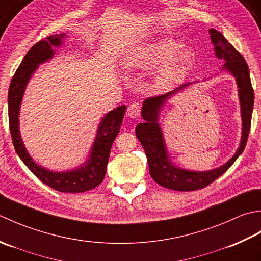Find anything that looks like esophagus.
I'll return each instance as SVG.
<instances>
[{
  "instance_id": "34e87169",
  "label": "esophagus",
  "mask_w": 261,
  "mask_h": 261,
  "mask_svg": "<svg viewBox=\"0 0 261 261\" xmlns=\"http://www.w3.org/2000/svg\"><path fill=\"white\" fill-rule=\"evenodd\" d=\"M141 109H142L141 103L138 102L132 103L128 107V109H127V115H128L130 118H138L141 115Z\"/></svg>"
}]
</instances>
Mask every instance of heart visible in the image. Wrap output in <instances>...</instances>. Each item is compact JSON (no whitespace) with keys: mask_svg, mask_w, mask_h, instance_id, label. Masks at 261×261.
<instances>
[{"mask_svg":"<svg viewBox=\"0 0 261 261\" xmlns=\"http://www.w3.org/2000/svg\"><path fill=\"white\" fill-rule=\"evenodd\" d=\"M195 60L194 51L189 47H179L177 41L160 38L138 46L124 60L128 68L151 70L160 66L156 74V86L167 88L181 80Z\"/></svg>","mask_w":261,"mask_h":261,"instance_id":"b5f03b06","label":"heart"}]
</instances>
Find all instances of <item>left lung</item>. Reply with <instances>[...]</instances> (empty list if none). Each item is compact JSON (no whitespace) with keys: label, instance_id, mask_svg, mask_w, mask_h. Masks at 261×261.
I'll return each instance as SVG.
<instances>
[{"label":"left lung","instance_id":"left-lung-1","mask_svg":"<svg viewBox=\"0 0 261 261\" xmlns=\"http://www.w3.org/2000/svg\"><path fill=\"white\" fill-rule=\"evenodd\" d=\"M210 34L213 45L215 47L214 50L216 56L223 58L226 62L223 65V68L230 72L237 80L242 117L241 143L234 155L220 168L208 170V171H190V170L175 167L168 156L161 127L158 123L159 113H160L164 102L172 94L188 87L191 83L182 84L179 88L174 89L173 91L166 94L147 98L144 100L142 107V117L144 121L136 126L135 133L146 153L152 179L156 184L168 189L191 191L205 188L206 186L221 177L236 162L239 155L243 152L248 141L254 101V93L251 80H250L248 64L240 53L224 38V36L220 31L210 29Z\"/></svg>","mask_w":261,"mask_h":261}]
</instances>
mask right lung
I'll list each match as a JSON object with an SVG mask.
<instances>
[{
	"label": "right lung",
	"mask_w": 261,
	"mask_h": 261,
	"mask_svg": "<svg viewBox=\"0 0 261 261\" xmlns=\"http://www.w3.org/2000/svg\"><path fill=\"white\" fill-rule=\"evenodd\" d=\"M66 35L64 33L50 35L46 39H41L35 44L25 54L10 83L8 95L9 124L15 152L37 178L50 188L62 193H83L93 189L102 182L107 170L111 146L119 133L126 106L117 107L103 117L98 127L97 136L88 161L80 168L66 172L49 171L38 166L27 152L19 132L20 105L27 84L39 64L50 60L54 56V47H60Z\"/></svg>",
	"instance_id": "right-lung-1"
}]
</instances>
